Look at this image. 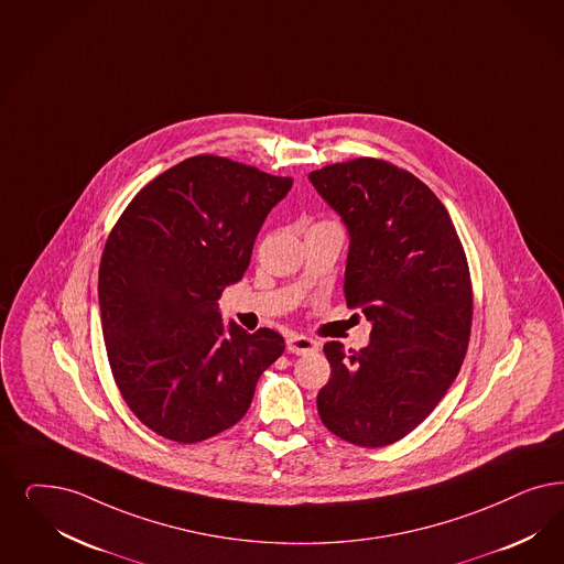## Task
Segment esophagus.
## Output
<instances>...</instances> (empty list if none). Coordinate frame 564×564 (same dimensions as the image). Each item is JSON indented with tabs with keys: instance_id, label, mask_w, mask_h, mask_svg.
<instances>
[{
	"instance_id": "34e87169",
	"label": "esophagus",
	"mask_w": 564,
	"mask_h": 564,
	"mask_svg": "<svg viewBox=\"0 0 564 564\" xmlns=\"http://www.w3.org/2000/svg\"><path fill=\"white\" fill-rule=\"evenodd\" d=\"M316 350H318V344L311 337H304V335H290L288 337V351L290 354L306 356V354H314Z\"/></svg>"
}]
</instances>
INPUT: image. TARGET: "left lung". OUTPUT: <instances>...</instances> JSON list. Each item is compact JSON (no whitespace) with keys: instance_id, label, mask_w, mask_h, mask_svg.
I'll return each instance as SVG.
<instances>
[{"instance_id":"left-lung-1","label":"left lung","mask_w":564,"mask_h":564,"mask_svg":"<svg viewBox=\"0 0 564 564\" xmlns=\"http://www.w3.org/2000/svg\"><path fill=\"white\" fill-rule=\"evenodd\" d=\"M308 178L350 234L344 293L370 321L362 350L325 344L323 425L354 446H389L419 427L463 367L473 288L465 248L427 185L386 160L356 158Z\"/></svg>"}]
</instances>
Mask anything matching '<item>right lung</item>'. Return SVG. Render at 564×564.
Returning a JSON list of instances; mask_svg holds the SVG:
<instances>
[{"mask_svg": "<svg viewBox=\"0 0 564 564\" xmlns=\"http://www.w3.org/2000/svg\"><path fill=\"white\" fill-rule=\"evenodd\" d=\"M292 185L194 155L150 181L108 235L98 281L108 362L158 435L195 444L234 427L285 350L276 330L225 327L218 297L250 267L256 235Z\"/></svg>", "mask_w": 564, "mask_h": 564, "instance_id": "obj_1", "label": "right lung"}]
</instances>
